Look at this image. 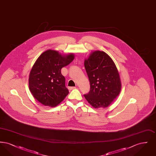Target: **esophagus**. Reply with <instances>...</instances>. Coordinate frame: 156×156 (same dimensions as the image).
<instances>
[{
    "instance_id": "obj_1",
    "label": "esophagus",
    "mask_w": 156,
    "mask_h": 156,
    "mask_svg": "<svg viewBox=\"0 0 156 156\" xmlns=\"http://www.w3.org/2000/svg\"><path fill=\"white\" fill-rule=\"evenodd\" d=\"M76 87H68V89L69 90H73V89H75Z\"/></svg>"
}]
</instances>
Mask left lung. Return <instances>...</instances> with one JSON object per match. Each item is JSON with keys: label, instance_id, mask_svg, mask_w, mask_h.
Segmentation results:
<instances>
[{"label": "left lung", "instance_id": "obj_1", "mask_svg": "<svg viewBox=\"0 0 156 156\" xmlns=\"http://www.w3.org/2000/svg\"><path fill=\"white\" fill-rule=\"evenodd\" d=\"M84 66L90 87L85 98L95 109L108 107L119 95L122 87L115 64L106 52L95 51L85 59Z\"/></svg>", "mask_w": 156, "mask_h": 156}]
</instances>
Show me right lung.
<instances>
[{
    "mask_svg": "<svg viewBox=\"0 0 156 156\" xmlns=\"http://www.w3.org/2000/svg\"><path fill=\"white\" fill-rule=\"evenodd\" d=\"M74 59V54L62 55L48 50L43 52L32 67L29 79V89L34 98L45 106L55 107L69 93L61 69Z\"/></svg>",
    "mask_w": 156,
    "mask_h": 156,
    "instance_id": "obj_1",
    "label": "right lung"
}]
</instances>
